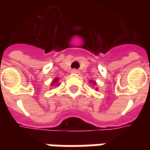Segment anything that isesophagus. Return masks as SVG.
Listing matches in <instances>:
<instances>
[{
  "label": "esophagus",
  "instance_id": "esophagus-1",
  "mask_svg": "<svg viewBox=\"0 0 150 150\" xmlns=\"http://www.w3.org/2000/svg\"><path fill=\"white\" fill-rule=\"evenodd\" d=\"M71 72H72V73H76V74L79 73V71H78V69H72Z\"/></svg>",
  "mask_w": 150,
  "mask_h": 150
}]
</instances>
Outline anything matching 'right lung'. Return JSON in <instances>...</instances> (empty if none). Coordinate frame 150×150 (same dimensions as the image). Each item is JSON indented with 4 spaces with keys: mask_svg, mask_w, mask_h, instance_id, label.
Wrapping results in <instances>:
<instances>
[{
    "mask_svg": "<svg viewBox=\"0 0 150 150\" xmlns=\"http://www.w3.org/2000/svg\"><path fill=\"white\" fill-rule=\"evenodd\" d=\"M57 78H56V79H55V80H54V83H53L55 84V83H57Z\"/></svg>",
    "mask_w": 150,
    "mask_h": 150,
    "instance_id": "1",
    "label": "right lung"
}]
</instances>
